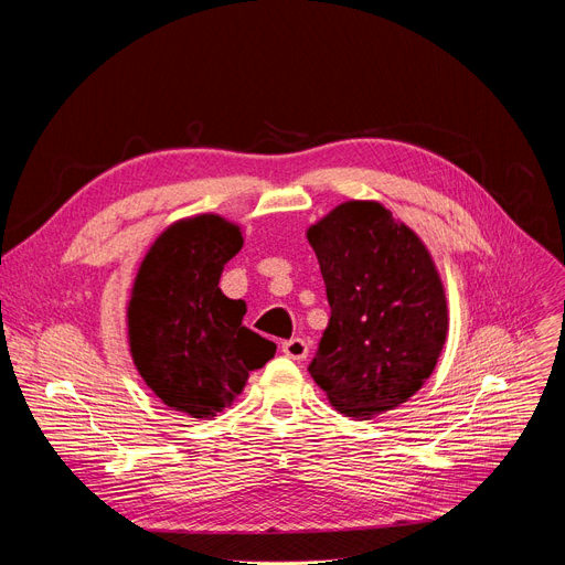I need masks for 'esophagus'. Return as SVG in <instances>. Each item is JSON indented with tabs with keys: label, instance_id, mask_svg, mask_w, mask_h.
I'll return each instance as SVG.
<instances>
[{
	"label": "esophagus",
	"instance_id": "1",
	"mask_svg": "<svg viewBox=\"0 0 565 565\" xmlns=\"http://www.w3.org/2000/svg\"><path fill=\"white\" fill-rule=\"evenodd\" d=\"M281 350H284L286 358L300 362V360H305L307 354H309V343L305 339H290V341H284Z\"/></svg>",
	"mask_w": 565,
	"mask_h": 565
}]
</instances>
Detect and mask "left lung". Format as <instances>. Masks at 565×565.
I'll list each match as a JSON object with an SVG mask.
<instances>
[{"mask_svg": "<svg viewBox=\"0 0 565 565\" xmlns=\"http://www.w3.org/2000/svg\"><path fill=\"white\" fill-rule=\"evenodd\" d=\"M307 237L332 309L311 377L345 417L398 407L424 387L449 332L430 252L377 201L337 205Z\"/></svg>", "mask_w": 565, "mask_h": 565, "instance_id": "obj_1", "label": "left lung"}]
</instances>
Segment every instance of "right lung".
<instances>
[{
    "mask_svg": "<svg viewBox=\"0 0 565 565\" xmlns=\"http://www.w3.org/2000/svg\"><path fill=\"white\" fill-rule=\"evenodd\" d=\"M243 249L241 226L220 215L171 224L143 256L128 302L132 362L171 409L211 419L245 390L277 345L243 324L247 305L220 290Z\"/></svg>",
    "mask_w": 565,
    "mask_h": 565,
    "instance_id": "add662e5",
    "label": "right lung"
}]
</instances>
